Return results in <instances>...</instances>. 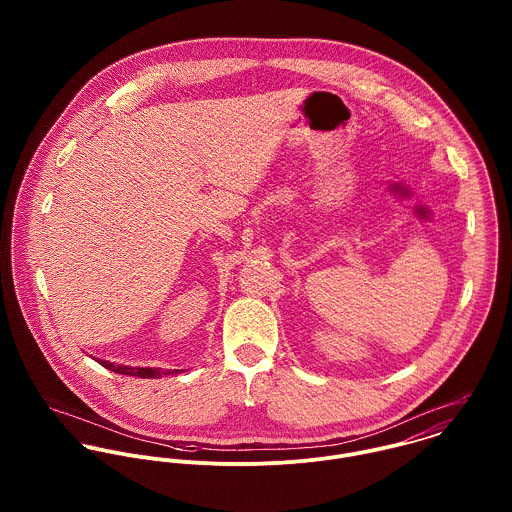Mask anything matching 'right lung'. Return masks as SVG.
Instances as JSON below:
<instances>
[{
	"instance_id": "1",
	"label": "right lung",
	"mask_w": 512,
	"mask_h": 512,
	"mask_svg": "<svg viewBox=\"0 0 512 512\" xmlns=\"http://www.w3.org/2000/svg\"><path fill=\"white\" fill-rule=\"evenodd\" d=\"M100 365L112 372H118V374H128V376H138V378H159L163 374H173L177 370H163V368H144V366H120L114 365V363H108V361H98Z\"/></svg>"
}]
</instances>
